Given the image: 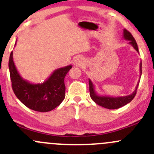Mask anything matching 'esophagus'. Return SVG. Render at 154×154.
Segmentation results:
<instances>
[{"instance_id":"34e87169","label":"esophagus","mask_w":154,"mask_h":154,"mask_svg":"<svg viewBox=\"0 0 154 154\" xmlns=\"http://www.w3.org/2000/svg\"><path fill=\"white\" fill-rule=\"evenodd\" d=\"M74 63H75L76 66H82V65H83V60H81L80 58H76L75 60H74Z\"/></svg>"}]
</instances>
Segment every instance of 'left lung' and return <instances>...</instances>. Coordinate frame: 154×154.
Wrapping results in <instances>:
<instances>
[{"mask_svg":"<svg viewBox=\"0 0 154 154\" xmlns=\"http://www.w3.org/2000/svg\"><path fill=\"white\" fill-rule=\"evenodd\" d=\"M123 38L126 40H128L129 44L131 45L134 49L139 53V49H138L137 43H136V40L133 38L132 34L130 33L129 31H127L126 29H124L123 32ZM140 77L142 75V61L140 62ZM88 83H89V92H90V97L91 98L97 103L99 106H101L104 108L109 109H119L120 107L125 106L128 103H130L134 97L136 96V91H137V88L139 86V82H138L137 85H136V88H135L134 91L131 94H129L127 96H122V97H110V96H102L99 95L97 94L95 91V88L91 80L88 79Z\"/></svg>","mask_w":154,"mask_h":154,"instance_id":"obj_1","label":"left lung"}]
</instances>
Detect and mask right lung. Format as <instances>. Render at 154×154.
I'll return each instance as SVG.
<instances>
[{
    "label": "right lung",
    "mask_w": 154,
    "mask_h": 154,
    "mask_svg": "<svg viewBox=\"0 0 154 154\" xmlns=\"http://www.w3.org/2000/svg\"><path fill=\"white\" fill-rule=\"evenodd\" d=\"M12 56V51L9 69L12 89L18 100L30 109L41 112L51 111L58 106L66 96L64 79L72 66L57 68L43 83H31L20 75Z\"/></svg>",
    "instance_id": "1"
}]
</instances>
